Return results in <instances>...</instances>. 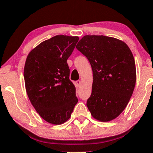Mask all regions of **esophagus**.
Returning <instances> with one entry per match:
<instances>
[{
  "mask_svg": "<svg viewBox=\"0 0 153 153\" xmlns=\"http://www.w3.org/2000/svg\"><path fill=\"white\" fill-rule=\"evenodd\" d=\"M76 84H77V85H78V86H80V85H81V81H80V80H77Z\"/></svg>",
  "mask_w": 153,
  "mask_h": 153,
  "instance_id": "obj_1",
  "label": "esophagus"
}]
</instances>
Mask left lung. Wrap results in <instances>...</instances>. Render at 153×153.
<instances>
[{
  "label": "left lung",
  "mask_w": 153,
  "mask_h": 153,
  "mask_svg": "<svg viewBox=\"0 0 153 153\" xmlns=\"http://www.w3.org/2000/svg\"><path fill=\"white\" fill-rule=\"evenodd\" d=\"M76 48L93 70L88 110L100 121L115 119L126 108L135 88L136 68L131 51L124 42L104 36H85Z\"/></svg>",
  "instance_id": "obj_1"
}]
</instances>
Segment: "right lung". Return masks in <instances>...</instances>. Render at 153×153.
I'll return each mask as SVG.
<instances>
[{"label":"right lung","instance_id":"1","mask_svg":"<svg viewBox=\"0 0 153 153\" xmlns=\"http://www.w3.org/2000/svg\"><path fill=\"white\" fill-rule=\"evenodd\" d=\"M78 40L77 36L53 37L33 50L25 61L27 96L40 117L52 124L67 121L78 101L67 63Z\"/></svg>","mask_w":153,"mask_h":153}]
</instances>
